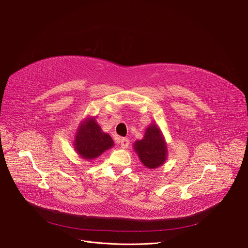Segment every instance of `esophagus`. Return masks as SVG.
<instances>
[{
    "mask_svg": "<svg viewBox=\"0 0 248 248\" xmlns=\"http://www.w3.org/2000/svg\"><path fill=\"white\" fill-rule=\"evenodd\" d=\"M128 145H129V140H128V139L123 138V139L121 140V147H122L123 149H126V148L128 147Z\"/></svg>",
    "mask_w": 248,
    "mask_h": 248,
    "instance_id": "esophagus-1",
    "label": "esophagus"
}]
</instances>
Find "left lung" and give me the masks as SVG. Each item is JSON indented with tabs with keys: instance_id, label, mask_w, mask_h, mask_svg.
<instances>
[{
	"instance_id": "obj_1",
	"label": "left lung",
	"mask_w": 248,
	"mask_h": 248,
	"mask_svg": "<svg viewBox=\"0 0 248 248\" xmlns=\"http://www.w3.org/2000/svg\"><path fill=\"white\" fill-rule=\"evenodd\" d=\"M134 150L141 164L148 169H155L165 164L168 155L167 142L157 124L153 122L146 128L144 138L135 141Z\"/></svg>"
}]
</instances>
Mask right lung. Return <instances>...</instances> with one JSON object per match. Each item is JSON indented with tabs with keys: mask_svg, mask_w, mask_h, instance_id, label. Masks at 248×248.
I'll return each mask as SVG.
<instances>
[{
	"mask_svg": "<svg viewBox=\"0 0 248 248\" xmlns=\"http://www.w3.org/2000/svg\"><path fill=\"white\" fill-rule=\"evenodd\" d=\"M114 142L111 137L102 132L96 120L93 116H87L77 127L73 147L80 158L93 160L110 148Z\"/></svg>",
	"mask_w": 248,
	"mask_h": 248,
	"instance_id": "add662e5",
	"label": "right lung"
}]
</instances>
